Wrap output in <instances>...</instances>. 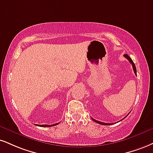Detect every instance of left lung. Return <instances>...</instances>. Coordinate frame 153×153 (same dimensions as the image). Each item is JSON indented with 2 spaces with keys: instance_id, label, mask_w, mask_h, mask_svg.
Instances as JSON below:
<instances>
[{
  "instance_id": "left-lung-1",
  "label": "left lung",
  "mask_w": 153,
  "mask_h": 153,
  "mask_svg": "<svg viewBox=\"0 0 153 153\" xmlns=\"http://www.w3.org/2000/svg\"><path fill=\"white\" fill-rule=\"evenodd\" d=\"M124 56H125V58H126L127 59H128V60H129V61H130V63L132 64V68H133V71H134V73H135V75H137V71H136V67H135V64H134L133 61H132V59L130 58V57H129V56H128V55H127V54L124 55ZM128 115H129V114H128ZM127 116H128V115H127ZM124 118H125V117H124ZM124 118H123V119H124ZM92 120H93V121H95V123H98V124H100V125H104V126H110V125H113V123H105L100 122V121L96 120H95V119H93V118H92Z\"/></svg>"
}]
</instances>
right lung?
Wrapping results in <instances>:
<instances>
[{"mask_svg": "<svg viewBox=\"0 0 153 153\" xmlns=\"http://www.w3.org/2000/svg\"><path fill=\"white\" fill-rule=\"evenodd\" d=\"M59 124L58 123H56V124H53V125H50V126H48V125H38V126H40V127H52V126H56V125Z\"/></svg>", "mask_w": 153, "mask_h": 153, "instance_id": "1", "label": "right lung"}]
</instances>
